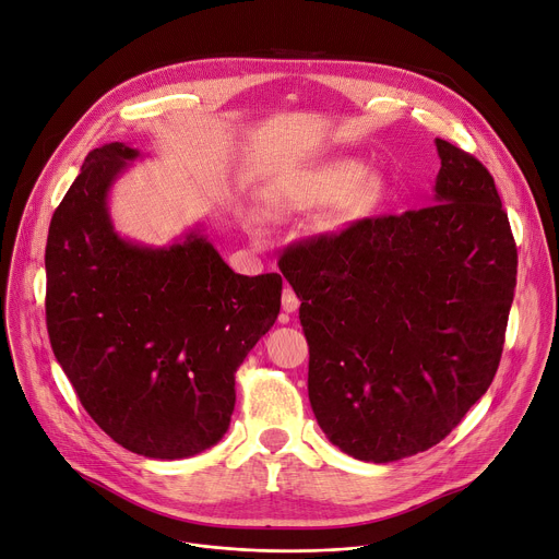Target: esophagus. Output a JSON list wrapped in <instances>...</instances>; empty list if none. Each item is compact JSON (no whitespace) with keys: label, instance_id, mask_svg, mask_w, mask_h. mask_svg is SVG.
Instances as JSON below:
<instances>
[{"label":"esophagus","instance_id":"esophagus-1","mask_svg":"<svg viewBox=\"0 0 559 559\" xmlns=\"http://www.w3.org/2000/svg\"><path fill=\"white\" fill-rule=\"evenodd\" d=\"M296 310H298V296H296V292L292 287H285L283 289V312L292 314Z\"/></svg>","mask_w":559,"mask_h":559}]
</instances>
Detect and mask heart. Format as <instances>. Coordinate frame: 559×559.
Wrapping results in <instances>:
<instances>
[{
  "label": "heart",
  "instance_id": "heart-1",
  "mask_svg": "<svg viewBox=\"0 0 559 559\" xmlns=\"http://www.w3.org/2000/svg\"><path fill=\"white\" fill-rule=\"evenodd\" d=\"M383 198V176L368 171L364 160L332 158L278 178L270 189V207L281 216H289L330 207L341 199L338 223H357L372 216ZM242 221L251 236H263L259 212L249 210Z\"/></svg>",
  "mask_w": 559,
  "mask_h": 559
}]
</instances>
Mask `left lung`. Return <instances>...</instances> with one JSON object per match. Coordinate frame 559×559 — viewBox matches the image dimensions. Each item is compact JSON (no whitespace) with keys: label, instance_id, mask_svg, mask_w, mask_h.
Wrapping results in <instances>:
<instances>
[{"label":"left lung","instance_id":"8db88e82","mask_svg":"<svg viewBox=\"0 0 559 559\" xmlns=\"http://www.w3.org/2000/svg\"><path fill=\"white\" fill-rule=\"evenodd\" d=\"M435 205L287 247L308 394L325 437L390 464L439 443L486 394L515 296L518 249L495 180L435 140Z\"/></svg>","mask_w":559,"mask_h":559}]
</instances>
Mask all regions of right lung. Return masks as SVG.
Wrapping results in <instances>:
<instances>
[{"label":"right lung","mask_w":559,"mask_h":559,"mask_svg":"<svg viewBox=\"0 0 559 559\" xmlns=\"http://www.w3.org/2000/svg\"><path fill=\"white\" fill-rule=\"evenodd\" d=\"M140 151L93 148L46 240V328L91 419L148 460L216 445L236 370L274 325L278 274H236L195 225L169 245L116 231L109 193Z\"/></svg>","instance_id":"1"}]
</instances>
